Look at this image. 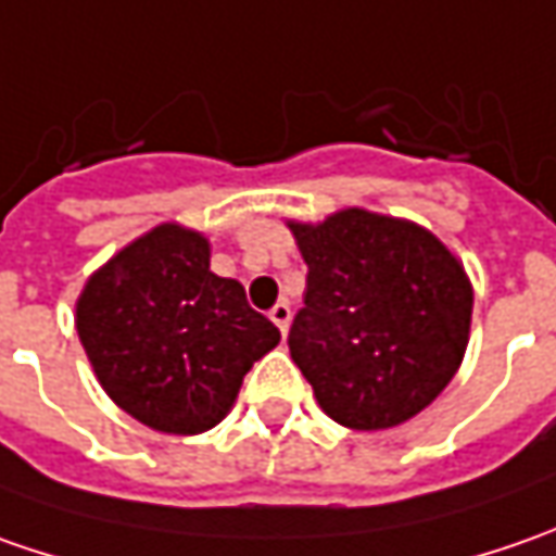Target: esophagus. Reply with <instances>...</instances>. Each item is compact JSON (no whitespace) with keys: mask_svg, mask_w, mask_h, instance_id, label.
Here are the masks:
<instances>
[{"mask_svg":"<svg viewBox=\"0 0 556 556\" xmlns=\"http://www.w3.org/2000/svg\"><path fill=\"white\" fill-rule=\"evenodd\" d=\"M268 318H271V321L278 325V331L288 333V328H290V306H288V303H275V306L268 309Z\"/></svg>","mask_w":556,"mask_h":556,"instance_id":"esophagus-1","label":"esophagus"}]
</instances>
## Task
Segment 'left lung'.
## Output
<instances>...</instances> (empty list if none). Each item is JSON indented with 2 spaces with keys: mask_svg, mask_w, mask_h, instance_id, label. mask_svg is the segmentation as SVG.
<instances>
[{
  "mask_svg": "<svg viewBox=\"0 0 556 556\" xmlns=\"http://www.w3.org/2000/svg\"><path fill=\"white\" fill-rule=\"evenodd\" d=\"M306 293L288 333L318 405L353 430L424 412L458 371L473 290L427 228L365 210L290 225Z\"/></svg>",
  "mask_w": 556,
  "mask_h": 556,
  "instance_id": "left-lung-1",
  "label": "left lung"
}]
</instances>
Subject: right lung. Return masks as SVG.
I'll return each instance as SVG.
<instances>
[{"label": "right lung", "instance_id": "obj_1", "mask_svg": "<svg viewBox=\"0 0 556 556\" xmlns=\"http://www.w3.org/2000/svg\"><path fill=\"white\" fill-rule=\"evenodd\" d=\"M76 331L104 393L163 433L216 427L281 333L235 278L210 271L198 231L161 225L89 278Z\"/></svg>", "mask_w": 556, "mask_h": 556}]
</instances>
